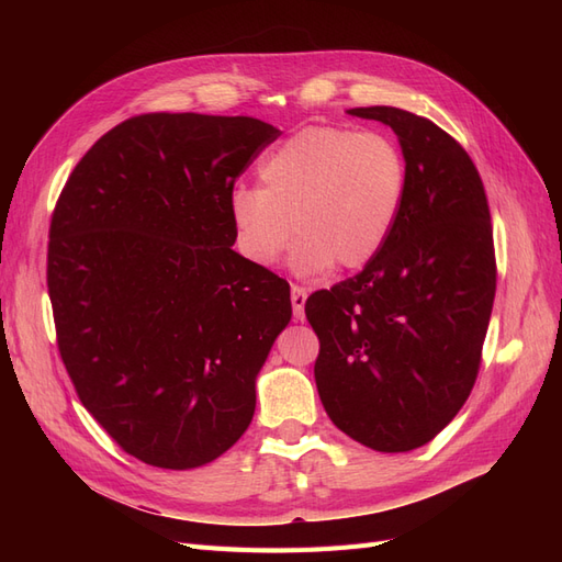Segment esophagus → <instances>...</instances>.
Here are the masks:
<instances>
[{
    "instance_id": "esophagus-1",
    "label": "esophagus",
    "mask_w": 562,
    "mask_h": 562,
    "mask_svg": "<svg viewBox=\"0 0 562 562\" xmlns=\"http://www.w3.org/2000/svg\"><path fill=\"white\" fill-rule=\"evenodd\" d=\"M291 302H293V314L297 321H304V302H307V291L302 285H291Z\"/></svg>"
}]
</instances>
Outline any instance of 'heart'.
I'll list each match as a JSON object with an SVG mask.
<instances>
[{
	"label": "heart",
	"instance_id": "heart-1",
	"mask_svg": "<svg viewBox=\"0 0 562 562\" xmlns=\"http://www.w3.org/2000/svg\"><path fill=\"white\" fill-rule=\"evenodd\" d=\"M260 187L229 194L234 244L271 267L297 234L291 265L300 277L368 265L386 244L405 196V159L386 135L310 126L260 161Z\"/></svg>",
	"mask_w": 562,
	"mask_h": 562
}]
</instances>
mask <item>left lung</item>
Wrapping results in <instances>:
<instances>
[{
	"instance_id": "obj_1",
	"label": "left lung",
	"mask_w": 562,
	"mask_h": 562,
	"mask_svg": "<svg viewBox=\"0 0 562 562\" xmlns=\"http://www.w3.org/2000/svg\"><path fill=\"white\" fill-rule=\"evenodd\" d=\"M396 133L405 196L386 244L361 274L304 304L321 351L323 407L378 452L415 450L471 394L497 288L483 180L434 122L398 108H353Z\"/></svg>"
}]
</instances>
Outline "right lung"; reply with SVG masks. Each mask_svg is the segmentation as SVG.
I'll return each mask as SVG.
<instances>
[{
	"label": "right lung",
	"mask_w": 562,
	"mask_h": 562,
	"mask_svg": "<svg viewBox=\"0 0 562 562\" xmlns=\"http://www.w3.org/2000/svg\"><path fill=\"white\" fill-rule=\"evenodd\" d=\"M277 138L252 116L140 114L63 187L46 267L58 349L83 407L145 464H209L252 419L293 307L232 248L229 194Z\"/></svg>",
	"instance_id": "right-lung-1"
}]
</instances>
